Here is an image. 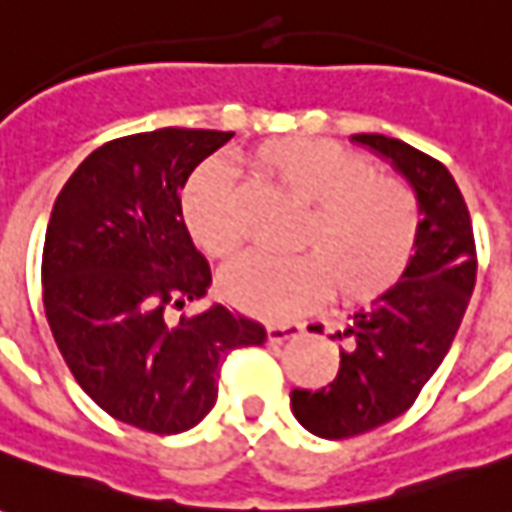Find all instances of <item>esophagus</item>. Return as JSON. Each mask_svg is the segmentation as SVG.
Listing matches in <instances>:
<instances>
[{"mask_svg": "<svg viewBox=\"0 0 512 512\" xmlns=\"http://www.w3.org/2000/svg\"><path fill=\"white\" fill-rule=\"evenodd\" d=\"M304 332L301 323H268L266 326V337L268 343H285V340H293Z\"/></svg>", "mask_w": 512, "mask_h": 512, "instance_id": "esophagus-1", "label": "esophagus"}]
</instances>
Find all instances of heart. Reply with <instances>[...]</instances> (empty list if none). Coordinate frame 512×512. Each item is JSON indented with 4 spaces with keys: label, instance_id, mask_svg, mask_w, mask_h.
Masks as SVG:
<instances>
[{
    "label": "heart",
    "instance_id": "b5f03b06",
    "mask_svg": "<svg viewBox=\"0 0 512 512\" xmlns=\"http://www.w3.org/2000/svg\"><path fill=\"white\" fill-rule=\"evenodd\" d=\"M249 161L260 183L310 205L296 238L310 252L235 260L222 274L233 307L279 321L321 304L332 285L345 304H365L406 279L422 241V205L406 180L332 139H274ZM183 216L205 255L224 260L244 244L241 197L224 167L191 178Z\"/></svg>",
    "mask_w": 512,
    "mask_h": 512
}]
</instances>
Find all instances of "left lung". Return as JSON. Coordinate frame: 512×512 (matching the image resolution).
Returning a JSON list of instances; mask_svg holds the SVG:
<instances>
[{"label":"left lung","mask_w":512,"mask_h":512,"mask_svg":"<svg viewBox=\"0 0 512 512\" xmlns=\"http://www.w3.org/2000/svg\"><path fill=\"white\" fill-rule=\"evenodd\" d=\"M414 186L422 241L406 279L332 340L345 343L340 370L323 389H293L290 406L321 439H351L414 406L458 334L477 277L472 216L450 169L384 134H356Z\"/></svg>","instance_id":"obj_1"}]
</instances>
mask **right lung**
Masks as SVG:
<instances>
[{
    "instance_id": "1",
    "label": "right lung",
    "mask_w": 512,
    "mask_h": 512,
    "mask_svg": "<svg viewBox=\"0 0 512 512\" xmlns=\"http://www.w3.org/2000/svg\"><path fill=\"white\" fill-rule=\"evenodd\" d=\"M233 131L158 128L106 142L51 208L43 307L65 365L106 414L147 433L194 428L216 403L235 348L266 329L224 304L180 315L211 285L180 191Z\"/></svg>"
}]
</instances>
